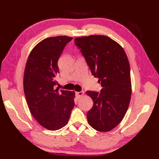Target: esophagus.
<instances>
[{"mask_svg": "<svg viewBox=\"0 0 159 159\" xmlns=\"http://www.w3.org/2000/svg\"><path fill=\"white\" fill-rule=\"evenodd\" d=\"M83 94H84L83 92H76V96L77 98H79L81 97Z\"/></svg>", "mask_w": 159, "mask_h": 159, "instance_id": "obj_1", "label": "esophagus"}]
</instances>
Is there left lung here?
<instances>
[{
    "label": "left lung",
    "mask_w": 159,
    "mask_h": 159,
    "mask_svg": "<svg viewBox=\"0 0 159 159\" xmlns=\"http://www.w3.org/2000/svg\"><path fill=\"white\" fill-rule=\"evenodd\" d=\"M74 42L102 86L100 93L86 92L93 102L87 112V121L98 131H110L123 120L130 100V70L126 54L119 43L104 35L76 38Z\"/></svg>",
    "instance_id": "left-lung-1"
}]
</instances>
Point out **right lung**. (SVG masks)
Listing matches in <instances>:
<instances>
[{
	"label": "right lung",
	"mask_w": 159,
	"mask_h": 159,
	"mask_svg": "<svg viewBox=\"0 0 159 159\" xmlns=\"http://www.w3.org/2000/svg\"><path fill=\"white\" fill-rule=\"evenodd\" d=\"M72 39L57 36L42 40L32 50L26 64L23 83L28 107L38 122L50 130L66 126L74 107V92L55 89L58 60Z\"/></svg>",
	"instance_id": "1"
}]
</instances>
